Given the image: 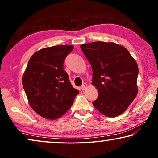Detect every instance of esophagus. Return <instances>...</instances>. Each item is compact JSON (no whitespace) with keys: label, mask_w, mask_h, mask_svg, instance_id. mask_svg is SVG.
Masks as SVG:
<instances>
[{"label":"esophagus","mask_w":158,"mask_h":158,"mask_svg":"<svg viewBox=\"0 0 158 158\" xmlns=\"http://www.w3.org/2000/svg\"><path fill=\"white\" fill-rule=\"evenodd\" d=\"M87 86H88V85L86 83H83V85H81V90H85V88H87Z\"/></svg>","instance_id":"obj_1"}]
</instances>
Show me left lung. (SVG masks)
Segmentation results:
<instances>
[{
	"instance_id": "obj_1",
	"label": "left lung",
	"mask_w": 158,
	"mask_h": 158,
	"mask_svg": "<svg viewBox=\"0 0 158 158\" xmlns=\"http://www.w3.org/2000/svg\"><path fill=\"white\" fill-rule=\"evenodd\" d=\"M93 70L92 84L98 90L94 107L108 117L126 111L137 94V64L129 51L113 42L81 45Z\"/></svg>"
}]
</instances>
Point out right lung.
<instances>
[{
    "label": "right lung",
    "mask_w": 158,
    "mask_h": 158,
    "mask_svg": "<svg viewBox=\"0 0 158 158\" xmlns=\"http://www.w3.org/2000/svg\"><path fill=\"white\" fill-rule=\"evenodd\" d=\"M73 48L72 45L46 47L34 53L28 62L23 87L31 107L43 118H60L79 94L63 70L64 59Z\"/></svg>",
    "instance_id": "obj_1"
}]
</instances>
